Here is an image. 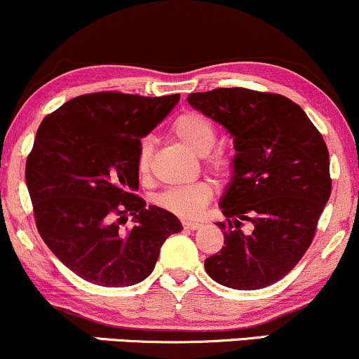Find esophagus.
Masks as SVG:
<instances>
[{
  "label": "esophagus",
  "instance_id": "esophagus-1",
  "mask_svg": "<svg viewBox=\"0 0 359 359\" xmlns=\"http://www.w3.org/2000/svg\"><path fill=\"white\" fill-rule=\"evenodd\" d=\"M182 226H184V229H189V231H196V229L201 227L202 224L198 221H184Z\"/></svg>",
  "mask_w": 359,
  "mask_h": 359
}]
</instances>
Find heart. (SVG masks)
I'll use <instances>...</instances> for the list:
<instances>
[{"label":"heart","instance_id":"heart-1","mask_svg":"<svg viewBox=\"0 0 359 359\" xmlns=\"http://www.w3.org/2000/svg\"><path fill=\"white\" fill-rule=\"evenodd\" d=\"M172 130L185 147H189L197 155L209 154L214 149L215 140H217L214 125L204 115L194 114V111L177 116L174 125H172ZM150 161H152V140L144 138L140 142V149H138V174L145 175L149 172ZM209 163L210 168L217 174H227L229 167H231L227 158L222 155H215L210 158ZM212 194L214 189L209 182H196L187 185V187L170 189V191L161 194L157 197V204L168 212L180 215V217H196L197 214L202 212Z\"/></svg>","mask_w":359,"mask_h":359}]
</instances>
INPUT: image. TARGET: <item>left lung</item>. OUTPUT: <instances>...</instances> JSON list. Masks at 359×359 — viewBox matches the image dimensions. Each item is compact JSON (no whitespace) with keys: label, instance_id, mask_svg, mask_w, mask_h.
Listing matches in <instances>:
<instances>
[{"label":"left lung","instance_id":"8db88e82","mask_svg":"<svg viewBox=\"0 0 359 359\" xmlns=\"http://www.w3.org/2000/svg\"><path fill=\"white\" fill-rule=\"evenodd\" d=\"M187 102L234 138L231 180L219 207L224 245L207 257L222 286L252 291L283 279L313 243L331 196L330 154L304 110L248 88L191 93ZM249 222L251 231L242 229Z\"/></svg>","mask_w":359,"mask_h":359}]
</instances>
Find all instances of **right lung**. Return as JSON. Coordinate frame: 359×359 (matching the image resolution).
Returning a JSON list of instances; mask_svg holds the SVG:
<instances>
[{
    "instance_id": "add662e5",
    "label": "right lung",
    "mask_w": 359,
    "mask_h": 359,
    "mask_svg": "<svg viewBox=\"0 0 359 359\" xmlns=\"http://www.w3.org/2000/svg\"><path fill=\"white\" fill-rule=\"evenodd\" d=\"M180 95H81L45 116L27 161V185L41 239L81 279L107 287L152 274L174 214L137 196L138 149ZM132 215L134 227L121 229Z\"/></svg>"
}]
</instances>
